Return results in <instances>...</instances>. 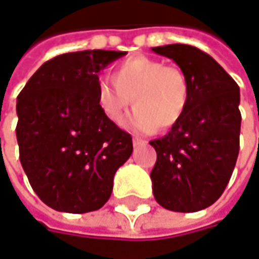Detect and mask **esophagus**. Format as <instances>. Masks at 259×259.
Instances as JSON below:
<instances>
[{
    "label": "esophagus",
    "mask_w": 259,
    "mask_h": 259,
    "mask_svg": "<svg viewBox=\"0 0 259 259\" xmlns=\"http://www.w3.org/2000/svg\"><path fill=\"white\" fill-rule=\"evenodd\" d=\"M147 144V141L141 139V138H133V145H144Z\"/></svg>",
    "instance_id": "esophagus-1"
}]
</instances>
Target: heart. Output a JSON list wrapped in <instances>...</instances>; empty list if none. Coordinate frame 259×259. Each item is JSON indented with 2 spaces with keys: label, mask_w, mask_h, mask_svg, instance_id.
I'll return each mask as SVG.
<instances>
[{
  "label": "heart",
  "mask_w": 259,
  "mask_h": 259,
  "mask_svg": "<svg viewBox=\"0 0 259 259\" xmlns=\"http://www.w3.org/2000/svg\"><path fill=\"white\" fill-rule=\"evenodd\" d=\"M190 82L182 69L167 66L148 56H133L118 63L112 80L102 77L96 82V104L102 115L121 124L132 105L136 108L127 127L153 132L174 127L190 104Z\"/></svg>",
  "instance_id": "1"
}]
</instances>
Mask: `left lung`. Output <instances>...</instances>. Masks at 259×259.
Here are the masks:
<instances>
[{
	"label": "left lung",
	"mask_w": 259,
	"mask_h": 259,
	"mask_svg": "<svg viewBox=\"0 0 259 259\" xmlns=\"http://www.w3.org/2000/svg\"><path fill=\"white\" fill-rule=\"evenodd\" d=\"M172 59L190 82V104L167 135L151 141L154 199L174 212H197L221 197L239 155V85L223 66L187 44L151 49Z\"/></svg>",
	"instance_id": "1"
}]
</instances>
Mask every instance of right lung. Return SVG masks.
Instances as JSON below:
<instances>
[{"label": "right lung", "instance_id": "obj_1", "mask_svg": "<svg viewBox=\"0 0 259 259\" xmlns=\"http://www.w3.org/2000/svg\"><path fill=\"white\" fill-rule=\"evenodd\" d=\"M126 52L82 50L42 63L17 96L16 136L36 196L55 210H98L132 155V136L96 104L99 72Z\"/></svg>", "mask_w": 259, "mask_h": 259}]
</instances>
